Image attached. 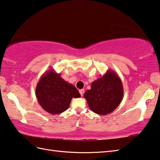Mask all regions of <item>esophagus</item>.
<instances>
[{
	"label": "esophagus",
	"instance_id": "1",
	"mask_svg": "<svg viewBox=\"0 0 160 160\" xmlns=\"http://www.w3.org/2000/svg\"><path fill=\"white\" fill-rule=\"evenodd\" d=\"M79 92H80V95H81V96H82L84 93V89H80V90L79 91Z\"/></svg>",
	"mask_w": 160,
	"mask_h": 160
}]
</instances>
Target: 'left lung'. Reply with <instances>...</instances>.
<instances>
[{
    "label": "left lung",
    "mask_w": 160,
    "mask_h": 160,
    "mask_svg": "<svg viewBox=\"0 0 160 160\" xmlns=\"http://www.w3.org/2000/svg\"><path fill=\"white\" fill-rule=\"evenodd\" d=\"M123 86L117 73L108 69L91 83V89L84 94L90 109L98 115L111 113L123 99Z\"/></svg>",
    "instance_id": "obj_1"
}]
</instances>
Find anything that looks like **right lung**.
<instances>
[{
	"instance_id": "add662e5",
	"label": "right lung",
	"mask_w": 160,
	"mask_h": 160,
	"mask_svg": "<svg viewBox=\"0 0 160 160\" xmlns=\"http://www.w3.org/2000/svg\"><path fill=\"white\" fill-rule=\"evenodd\" d=\"M36 96L44 110L55 115L68 109L72 98H80V94L73 84L51 69L40 77L36 88Z\"/></svg>"
}]
</instances>
